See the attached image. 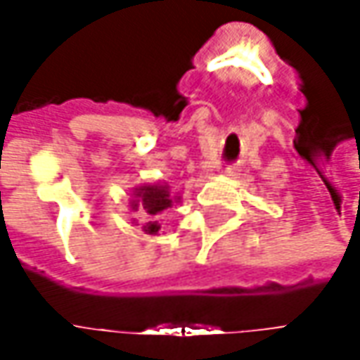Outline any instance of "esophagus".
Instances as JSON below:
<instances>
[{
  "label": "esophagus",
  "instance_id": "34e87169",
  "mask_svg": "<svg viewBox=\"0 0 360 360\" xmlns=\"http://www.w3.org/2000/svg\"><path fill=\"white\" fill-rule=\"evenodd\" d=\"M223 175L229 177V179H236V177L240 175V169H238V167H227V169L223 171Z\"/></svg>",
  "mask_w": 360,
  "mask_h": 360
}]
</instances>
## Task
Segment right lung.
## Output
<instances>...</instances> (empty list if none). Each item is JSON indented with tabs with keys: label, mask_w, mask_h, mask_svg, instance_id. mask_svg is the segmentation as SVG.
Returning a JSON list of instances; mask_svg holds the SVG:
<instances>
[{
	"label": "right lung",
	"mask_w": 360,
	"mask_h": 360,
	"mask_svg": "<svg viewBox=\"0 0 360 360\" xmlns=\"http://www.w3.org/2000/svg\"><path fill=\"white\" fill-rule=\"evenodd\" d=\"M179 191H171L169 183L158 181V183H141V185L133 187L129 206L133 212H137L146 221L141 225V229L148 236H158L162 212L173 208V204H179Z\"/></svg>",
	"instance_id": "1"
}]
</instances>
